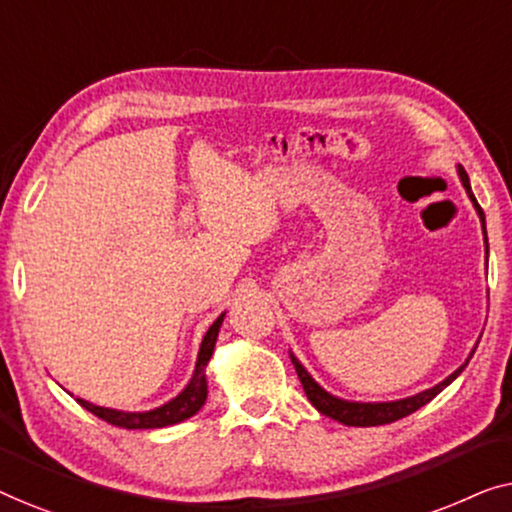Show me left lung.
Instances as JSON below:
<instances>
[{
	"label": "left lung",
	"instance_id": "8db88e82",
	"mask_svg": "<svg viewBox=\"0 0 512 512\" xmlns=\"http://www.w3.org/2000/svg\"><path fill=\"white\" fill-rule=\"evenodd\" d=\"M459 177H461V184H464V188H466L468 198L473 200L475 209H478L480 221H482V230H485V242H487L485 212H482V207L478 205V200H475V195L471 191V184H468V174H466V170L461 165H459ZM473 352H475V349H473ZM473 352H471V356H473ZM471 356H468L464 366L454 370V373L447 377V380L436 384V387H433V389H426V391H422V394L403 398V401H394V403H349V401H342V398H335V396L328 394V391L321 389L319 384L312 380L310 373H307V370L300 366V361L293 354H291V363H293V366H296V373L300 377V384H303L307 398H310V403L321 412V415H326V417H331V419H338V422L347 424V426H380V424L396 422V419H401V417H408L415 410L422 408V405L433 401V398H436L440 391L447 387V384L457 380V375L468 366Z\"/></svg>",
	"mask_w": 512,
	"mask_h": 512
}]
</instances>
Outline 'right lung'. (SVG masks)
<instances>
[{
    "label": "right lung",
    "mask_w": 512,
    "mask_h": 512,
    "mask_svg": "<svg viewBox=\"0 0 512 512\" xmlns=\"http://www.w3.org/2000/svg\"><path fill=\"white\" fill-rule=\"evenodd\" d=\"M223 314L219 319L209 326V331L205 338H202L200 345V354H198V363H195V373L188 382V387L181 391V394L174 398V401L165 403L163 408L149 410V412H121V410H109V408H100V405H93L83 398H76L83 408L88 412H93L95 417L104 419V422L111 426H118V429H163V426H172L184 422V419L193 417L202 405H205L207 398V377H205V366L207 361L212 359L214 345H216V335H219Z\"/></svg>",
    "instance_id": "1"
}]
</instances>
